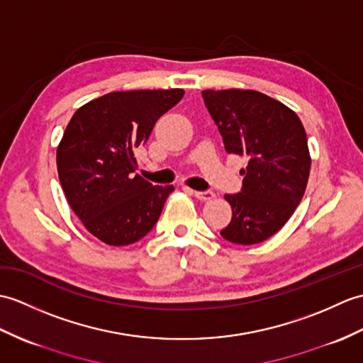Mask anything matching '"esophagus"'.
<instances>
[{"label":"esophagus","mask_w":363,"mask_h":363,"mask_svg":"<svg viewBox=\"0 0 363 363\" xmlns=\"http://www.w3.org/2000/svg\"><path fill=\"white\" fill-rule=\"evenodd\" d=\"M193 195H195V198H198L199 201H210L215 198L213 191H193Z\"/></svg>","instance_id":"esophagus-1"}]
</instances>
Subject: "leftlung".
I'll use <instances>...</instances> for the list:
<instances>
[{
  "label": "left lung",
  "mask_w": 363,
  "mask_h": 363,
  "mask_svg": "<svg viewBox=\"0 0 363 363\" xmlns=\"http://www.w3.org/2000/svg\"><path fill=\"white\" fill-rule=\"evenodd\" d=\"M202 97L227 153L247 159L241 191L224 196L232 221L221 237L241 246L263 242L305 195L311 172L305 128L291 108L254 89H206Z\"/></svg>",
  "instance_id": "obj_1"
}]
</instances>
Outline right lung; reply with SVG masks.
<instances>
[{
    "mask_svg": "<svg viewBox=\"0 0 363 363\" xmlns=\"http://www.w3.org/2000/svg\"><path fill=\"white\" fill-rule=\"evenodd\" d=\"M184 89L116 91L80 106L57 147V172L72 212L108 246H128L153 229L173 185H151L136 170L143 145Z\"/></svg>",
    "mask_w": 363,
    "mask_h": 363,
    "instance_id": "right-lung-1",
    "label": "right lung"
}]
</instances>
